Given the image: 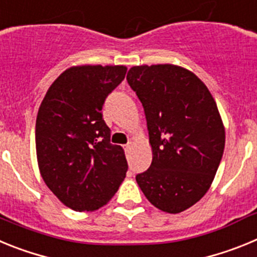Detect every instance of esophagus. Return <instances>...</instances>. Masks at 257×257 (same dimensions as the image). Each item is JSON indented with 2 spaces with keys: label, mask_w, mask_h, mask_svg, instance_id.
Instances as JSON below:
<instances>
[{
  "label": "esophagus",
  "mask_w": 257,
  "mask_h": 257,
  "mask_svg": "<svg viewBox=\"0 0 257 257\" xmlns=\"http://www.w3.org/2000/svg\"><path fill=\"white\" fill-rule=\"evenodd\" d=\"M131 147H133V143H127V144L123 147L124 152H126V153H128V152L131 151Z\"/></svg>",
  "instance_id": "34e87169"
}]
</instances>
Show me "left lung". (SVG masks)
<instances>
[{
	"label": "left lung",
	"instance_id": "1",
	"mask_svg": "<svg viewBox=\"0 0 257 257\" xmlns=\"http://www.w3.org/2000/svg\"><path fill=\"white\" fill-rule=\"evenodd\" d=\"M127 82L143 104L153 152L136 181L157 208L181 212L205 196L224 153L216 103L196 74L178 65L133 67Z\"/></svg>",
	"mask_w": 257,
	"mask_h": 257
}]
</instances>
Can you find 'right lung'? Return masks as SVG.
I'll use <instances>...</instances> for the list:
<instances>
[{"instance_id":"obj_1","label":"right lung","mask_w":257,"mask_h":257,"mask_svg":"<svg viewBox=\"0 0 257 257\" xmlns=\"http://www.w3.org/2000/svg\"><path fill=\"white\" fill-rule=\"evenodd\" d=\"M123 65L72 67L54 81L38 109L36 151L41 176L74 211H95L114 196L128 169L103 119L106 96L123 81Z\"/></svg>"}]
</instances>
